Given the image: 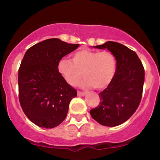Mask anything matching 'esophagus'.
Masks as SVG:
<instances>
[{
    "label": "esophagus",
    "mask_w": 160,
    "mask_h": 160,
    "mask_svg": "<svg viewBox=\"0 0 160 160\" xmlns=\"http://www.w3.org/2000/svg\"><path fill=\"white\" fill-rule=\"evenodd\" d=\"M78 95H79V96H84V95H86V92H83L78 91Z\"/></svg>",
    "instance_id": "esophagus-1"
}]
</instances>
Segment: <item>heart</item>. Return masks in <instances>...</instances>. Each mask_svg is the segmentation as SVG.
Masks as SVG:
<instances>
[{
  "label": "heart",
  "instance_id": "1",
  "mask_svg": "<svg viewBox=\"0 0 160 160\" xmlns=\"http://www.w3.org/2000/svg\"><path fill=\"white\" fill-rule=\"evenodd\" d=\"M57 68L69 85L76 86L83 78V86L96 89H105L113 80L117 71V59L110 51L81 49L72 55L71 61L62 58Z\"/></svg>",
  "mask_w": 160,
  "mask_h": 160
}]
</instances>
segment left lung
Segmentation results:
<instances>
[{"mask_svg": "<svg viewBox=\"0 0 160 160\" xmlns=\"http://www.w3.org/2000/svg\"><path fill=\"white\" fill-rule=\"evenodd\" d=\"M95 48L105 49L114 55L117 71L109 86L99 93L100 103L90 110L98 123L116 126L123 123L140 104L144 82V68L136 52L126 46L108 41Z\"/></svg>", "mask_w": 160, "mask_h": 160, "instance_id": "8db88e82", "label": "left lung"}]
</instances>
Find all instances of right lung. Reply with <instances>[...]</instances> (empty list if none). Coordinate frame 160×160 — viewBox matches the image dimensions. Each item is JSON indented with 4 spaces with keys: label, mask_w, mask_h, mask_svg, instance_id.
I'll return each mask as SVG.
<instances>
[{
    "label": "right lung",
    "mask_w": 160,
    "mask_h": 160,
    "mask_svg": "<svg viewBox=\"0 0 160 160\" xmlns=\"http://www.w3.org/2000/svg\"><path fill=\"white\" fill-rule=\"evenodd\" d=\"M78 47L51 38L25 52L18 75L19 99L25 114L37 126L52 128L65 119L77 90L62 78L57 65Z\"/></svg>",
    "instance_id": "1"
}]
</instances>
